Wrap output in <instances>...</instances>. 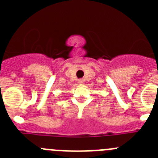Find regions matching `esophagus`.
<instances>
[{
    "label": "esophagus",
    "mask_w": 158,
    "mask_h": 158,
    "mask_svg": "<svg viewBox=\"0 0 158 158\" xmlns=\"http://www.w3.org/2000/svg\"><path fill=\"white\" fill-rule=\"evenodd\" d=\"M84 83V81L83 80H79L78 81V84H80V85H82Z\"/></svg>",
    "instance_id": "esophagus-1"
}]
</instances>
